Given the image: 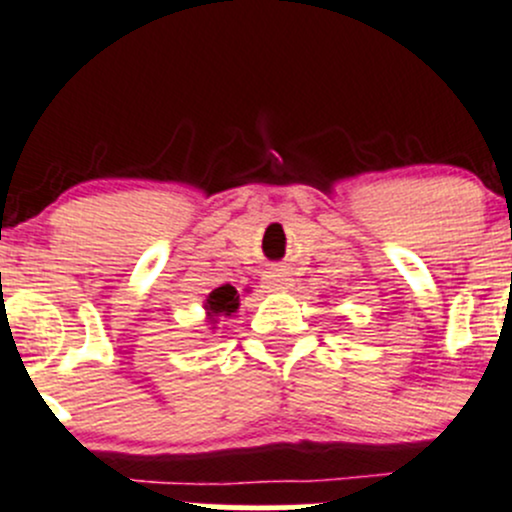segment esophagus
Returning a JSON list of instances; mask_svg holds the SVG:
<instances>
[{"instance_id": "34e87169", "label": "esophagus", "mask_w": 512, "mask_h": 512, "mask_svg": "<svg viewBox=\"0 0 512 512\" xmlns=\"http://www.w3.org/2000/svg\"><path fill=\"white\" fill-rule=\"evenodd\" d=\"M262 287L267 292H285V289L292 287V280H289V275H285V272H267L262 277Z\"/></svg>"}]
</instances>
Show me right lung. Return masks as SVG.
<instances>
[{"label": "right lung", "instance_id": "obj_1", "mask_svg": "<svg viewBox=\"0 0 512 512\" xmlns=\"http://www.w3.org/2000/svg\"><path fill=\"white\" fill-rule=\"evenodd\" d=\"M237 304H240V297H237L235 287L225 285V287L213 289V292H210V297H208L210 319L218 317V314H232L237 309Z\"/></svg>", "mask_w": 512, "mask_h": 512}]
</instances>
